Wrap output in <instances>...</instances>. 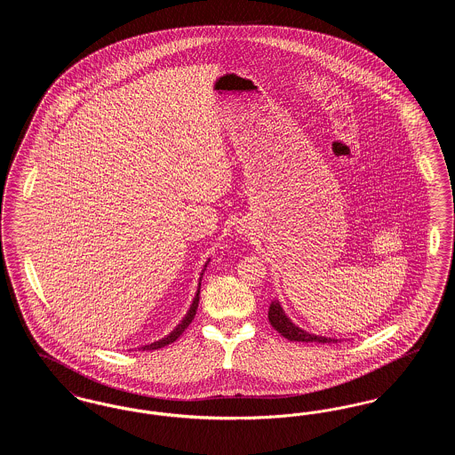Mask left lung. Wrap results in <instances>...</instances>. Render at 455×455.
<instances>
[{
    "instance_id": "obj_1",
    "label": "left lung",
    "mask_w": 455,
    "mask_h": 455,
    "mask_svg": "<svg viewBox=\"0 0 455 455\" xmlns=\"http://www.w3.org/2000/svg\"><path fill=\"white\" fill-rule=\"evenodd\" d=\"M267 319H269L271 325L288 341H299V343H338V341H341V339H336V338H325V336L312 334L302 327L293 324L288 319V315L284 314V310H283V307L278 300H273L269 305Z\"/></svg>"
}]
</instances>
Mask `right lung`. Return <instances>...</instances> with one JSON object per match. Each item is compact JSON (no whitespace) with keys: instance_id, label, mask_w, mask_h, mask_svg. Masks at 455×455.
<instances>
[{"instance_id":"1","label":"right lung","mask_w":455,"mask_h":455,"mask_svg":"<svg viewBox=\"0 0 455 455\" xmlns=\"http://www.w3.org/2000/svg\"><path fill=\"white\" fill-rule=\"evenodd\" d=\"M210 264V259L204 262V267H203V271H201V276H199V284H197V291H196L195 299H193V303H191V307H189V310H188V314L184 315V319L179 323V324L175 325V329H173L171 334H167L165 338H162V339H158V341H155L152 345H145V347H140L138 349H158V347H167V345H171L173 343L186 329H188V325L193 323V319H195L196 310H197V303H199V290H201V280H203V275H204V269H206V266Z\"/></svg>"}]
</instances>
